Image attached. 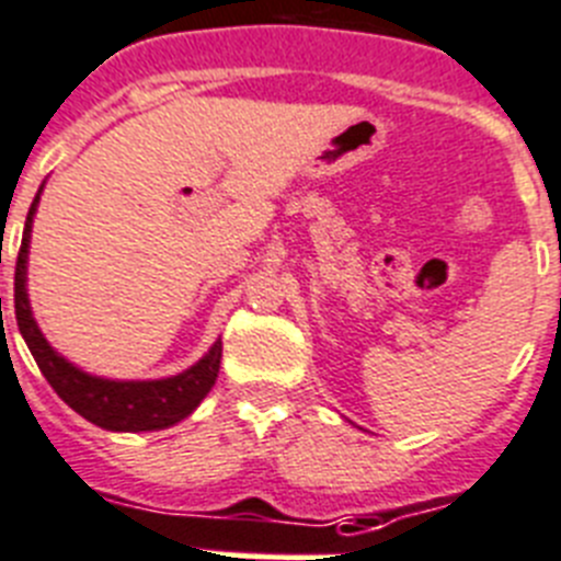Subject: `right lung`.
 Listing matches in <instances>:
<instances>
[{
  "label": "right lung",
  "mask_w": 561,
  "mask_h": 561,
  "mask_svg": "<svg viewBox=\"0 0 561 561\" xmlns=\"http://www.w3.org/2000/svg\"><path fill=\"white\" fill-rule=\"evenodd\" d=\"M39 195L31 204L22 249L16 257V280H13V304H16L19 332L31 348L33 360L42 368L45 380L53 391L65 400L76 414L90 420L99 428L107 431H161L190 417L209 389L218 380L221 368V340H215L204 357L181 375L161 377V380H107L81 371L79 366L61 357L42 334L39 323L33 318L31 300H27V252H31L33 215L39 207Z\"/></svg>",
  "instance_id": "1"
}]
</instances>
